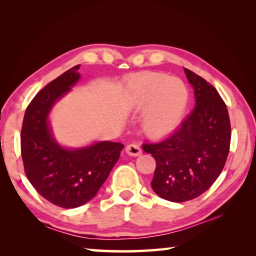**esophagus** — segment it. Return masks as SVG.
I'll list each match as a JSON object with an SVG mask.
<instances>
[{"label": "esophagus", "instance_id": "1", "mask_svg": "<svg viewBox=\"0 0 256 256\" xmlns=\"http://www.w3.org/2000/svg\"><path fill=\"white\" fill-rule=\"evenodd\" d=\"M125 151H126V154L128 156H133V157L140 156L141 152H142L141 148L138 144H128V146H126V148H125Z\"/></svg>", "mask_w": 256, "mask_h": 256}]
</instances>
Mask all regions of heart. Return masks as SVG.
I'll return each mask as SVG.
<instances>
[{"instance_id":"obj_1","label":"heart","mask_w":256,"mask_h":256,"mask_svg":"<svg viewBox=\"0 0 256 256\" xmlns=\"http://www.w3.org/2000/svg\"><path fill=\"white\" fill-rule=\"evenodd\" d=\"M136 110H144V126L150 136H159L180 124L188 105V90L177 78L158 72H142L128 86Z\"/></svg>"}]
</instances>
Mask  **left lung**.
Listing matches in <instances>:
<instances>
[{
    "label": "left lung",
    "instance_id": "left-lung-1",
    "mask_svg": "<svg viewBox=\"0 0 256 256\" xmlns=\"http://www.w3.org/2000/svg\"><path fill=\"white\" fill-rule=\"evenodd\" d=\"M196 105L174 132L142 146L156 160L151 188L160 198L185 202L200 196L222 172L230 146L227 106L216 89L185 68Z\"/></svg>",
    "mask_w": 256,
    "mask_h": 256
}]
</instances>
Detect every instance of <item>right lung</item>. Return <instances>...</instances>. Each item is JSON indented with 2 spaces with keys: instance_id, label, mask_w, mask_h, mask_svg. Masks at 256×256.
Returning a JSON list of instances; mask_svg holds the SVG:
<instances>
[{
  "instance_id": "obj_1",
  "label": "right lung",
  "mask_w": 256,
  "mask_h": 256,
  "mask_svg": "<svg viewBox=\"0 0 256 256\" xmlns=\"http://www.w3.org/2000/svg\"><path fill=\"white\" fill-rule=\"evenodd\" d=\"M79 68L64 72L34 97L21 128V157L27 178L42 198L64 209L80 206L96 196L124 148L120 142L104 141L66 150L52 136L47 115L79 80Z\"/></svg>"
}]
</instances>
